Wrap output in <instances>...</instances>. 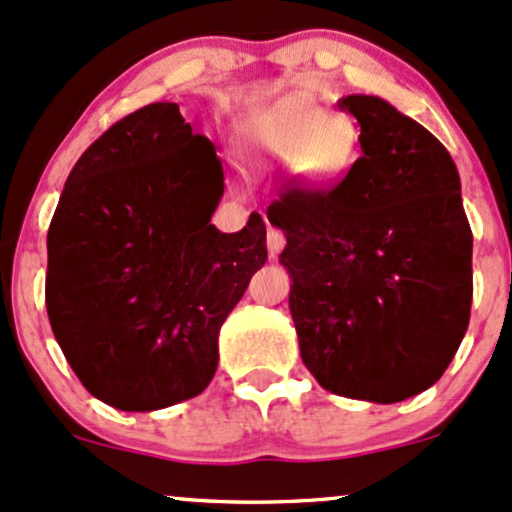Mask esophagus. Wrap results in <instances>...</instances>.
Wrapping results in <instances>:
<instances>
[{"label": "esophagus", "instance_id": "1", "mask_svg": "<svg viewBox=\"0 0 512 512\" xmlns=\"http://www.w3.org/2000/svg\"><path fill=\"white\" fill-rule=\"evenodd\" d=\"M266 244H268V254L271 256H278L280 251H283V246H285V234L280 232V229H268V234H266Z\"/></svg>", "mask_w": 512, "mask_h": 512}]
</instances>
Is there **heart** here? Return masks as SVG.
<instances>
[{
  "label": "heart",
  "instance_id": "1",
  "mask_svg": "<svg viewBox=\"0 0 512 512\" xmlns=\"http://www.w3.org/2000/svg\"><path fill=\"white\" fill-rule=\"evenodd\" d=\"M246 140L266 162L295 164L302 179L329 186L358 159L360 130L348 116H326L317 103L292 101L251 118Z\"/></svg>",
  "mask_w": 512,
  "mask_h": 512
}]
</instances>
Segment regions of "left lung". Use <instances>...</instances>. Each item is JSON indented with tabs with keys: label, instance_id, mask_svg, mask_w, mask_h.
<instances>
[{
	"label": "left lung",
	"instance_id": "1",
	"mask_svg": "<svg viewBox=\"0 0 512 512\" xmlns=\"http://www.w3.org/2000/svg\"><path fill=\"white\" fill-rule=\"evenodd\" d=\"M338 108L363 154L338 186L280 193L268 220L302 363L333 394L394 404L433 387L467 333L472 229L438 137L377 96Z\"/></svg>",
	"mask_w": 512,
	"mask_h": 512
}]
</instances>
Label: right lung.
Instances as JSON below:
<instances>
[{"instance_id": "add662e5", "label": "right lung", "mask_w": 512, "mask_h": 512, "mask_svg": "<svg viewBox=\"0 0 512 512\" xmlns=\"http://www.w3.org/2000/svg\"><path fill=\"white\" fill-rule=\"evenodd\" d=\"M222 193L215 145L176 103L118 120L67 176L45 307L74 375L103 404L157 411L210 384L220 326L268 258L258 212L234 234L210 225Z\"/></svg>"}]
</instances>
